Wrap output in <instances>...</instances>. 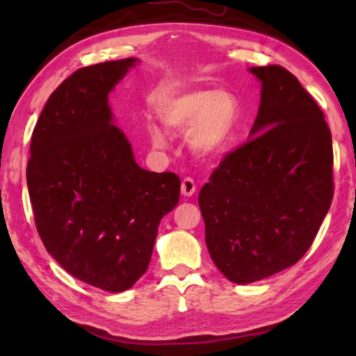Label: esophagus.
<instances>
[{
  "instance_id": "esophagus-1",
  "label": "esophagus",
  "mask_w": 356,
  "mask_h": 356,
  "mask_svg": "<svg viewBox=\"0 0 356 356\" xmlns=\"http://www.w3.org/2000/svg\"><path fill=\"white\" fill-rule=\"evenodd\" d=\"M180 191H182V195L186 196V197H190V196L195 195V191H196L195 180H193L191 177L184 179L182 180V186H180Z\"/></svg>"
}]
</instances>
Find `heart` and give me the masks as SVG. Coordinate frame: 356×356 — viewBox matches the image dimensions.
Returning <instances> with one entry per match:
<instances>
[{"label": "heart", "instance_id": "b5f03b06", "mask_svg": "<svg viewBox=\"0 0 356 356\" xmlns=\"http://www.w3.org/2000/svg\"><path fill=\"white\" fill-rule=\"evenodd\" d=\"M165 127L174 134H188V147L200 159H216L231 150L240 124L238 100L226 89H204L179 94L160 111ZM149 138L156 149H166L163 131L149 127Z\"/></svg>", "mask_w": 356, "mask_h": 356}]
</instances>
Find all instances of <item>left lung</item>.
<instances>
[{
  "label": "left lung",
  "instance_id": "left-lung-1",
  "mask_svg": "<svg viewBox=\"0 0 356 356\" xmlns=\"http://www.w3.org/2000/svg\"><path fill=\"white\" fill-rule=\"evenodd\" d=\"M248 70L262 86L250 141L225 156L197 200L209 254L236 284L297 264L333 200V146L321 108L281 65Z\"/></svg>",
  "mask_w": 356,
  "mask_h": 356
}]
</instances>
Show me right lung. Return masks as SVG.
<instances>
[{
  "label": "right lung",
  "instance_id": "right-lung-1",
  "mask_svg": "<svg viewBox=\"0 0 356 356\" xmlns=\"http://www.w3.org/2000/svg\"><path fill=\"white\" fill-rule=\"evenodd\" d=\"M138 63L89 65L59 84L35 124L26 168L47 251L76 280L113 293L146 273L160 221L180 193L174 172L138 166L114 125L108 95Z\"/></svg>",
  "mask_w": 356,
  "mask_h": 356
}]
</instances>
